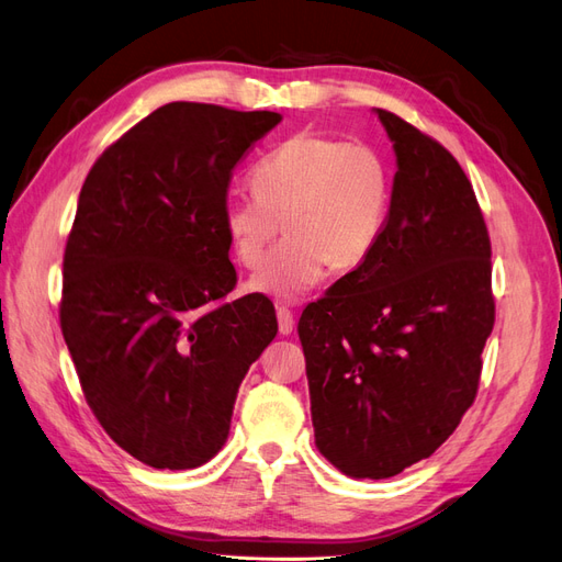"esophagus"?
<instances>
[{
  "mask_svg": "<svg viewBox=\"0 0 562 562\" xmlns=\"http://www.w3.org/2000/svg\"><path fill=\"white\" fill-rule=\"evenodd\" d=\"M277 318H279V333L281 336H288V333H293V326H295V316L293 312L288 307H277Z\"/></svg>",
  "mask_w": 562,
  "mask_h": 562,
  "instance_id": "1",
  "label": "esophagus"
}]
</instances>
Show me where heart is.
<instances>
[{
	"label": "heart",
	"instance_id": "obj_1",
	"mask_svg": "<svg viewBox=\"0 0 562 562\" xmlns=\"http://www.w3.org/2000/svg\"><path fill=\"white\" fill-rule=\"evenodd\" d=\"M390 187L381 150L305 130L255 165L252 199L226 203L224 232L236 260L260 269L283 222L291 236L252 288L295 297L307 293L328 265L347 271L367 260L383 234Z\"/></svg>",
	"mask_w": 562,
	"mask_h": 562
}]
</instances>
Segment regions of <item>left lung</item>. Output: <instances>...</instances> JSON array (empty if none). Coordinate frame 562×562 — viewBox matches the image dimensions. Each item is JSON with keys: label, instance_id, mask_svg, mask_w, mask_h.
Here are the masks:
<instances>
[{"label": "left lung", "instance_id": "left-lung-1", "mask_svg": "<svg viewBox=\"0 0 562 562\" xmlns=\"http://www.w3.org/2000/svg\"><path fill=\"white\" fill-rule=\"evenodd\" d=\"M378 117L397 154L383 234L297 322L316 447L371 480L459 428L496 314L490 232L459 160L400 115Z\"/></svg>", "mask_w": 562, "mask_h": 562}]
</instances>
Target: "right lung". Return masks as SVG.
Listing matches in <instances>:
<instances>
[{
  "instance_id": "obj_1",
  "label": "right lung",
  "mask_w": 562,
  "mask_h": 562,
  "mask_svg": "<svg viewBox=\"0 0 562 562\" xmlns=\"http://www.w3.org/2000/svg\"><path fill=\"white\" fill-rule=\"evenodd\" d=\"M281 123L271 111L175 101L89 170L64 252L60 330L101 428L136 461L184 470L229 437L277 310L236 288L224 232L234 168Z\"/></svg>"
}]
</instances>
